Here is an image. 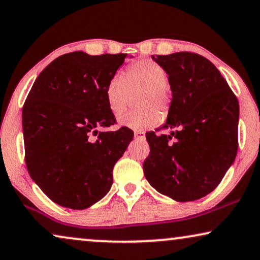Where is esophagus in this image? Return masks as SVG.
Listing matches in <instances>:
<instances>
[{
	"label": "esophagus",
	"instance_id": "esophagus-1",
	"mask_svg": "<svg viewBox=\"0 0 260 260\" xmlns=\"http://www.w3.org/2000/svg\"><path fill=\"white\" fill-rule=\"evenodd\" d=\"M135 138H137V140H145V133H143V131H135Z\"/></svg>",
	"mask_w": 260,
	"mask_h": 260
}]
</instances>
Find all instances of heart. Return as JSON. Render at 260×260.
<instances>
[{
	"mask_svg": "<svg viewBox=\"0 0 260 260\" xmlns=\"http://www.w3.org/2000/svg\"><path fill=\"white\" fill-rule=\"evenodd\" d=\"M168 74L166 70L152 60H140L131 65L126 74L116 73L110 78L105 87V97L113 115H119L129 104L131 93L142 91L137 98L141 109L120 116V125L135 130L154 126L161 120V113L170 108V95L167 91ZM157 107L159 109H155Z\"/></svg>",
	"mask_w": 260,
	"mask_h": 260,
	"instance_id": "1",
	"label": "heart"
}]
</instances>
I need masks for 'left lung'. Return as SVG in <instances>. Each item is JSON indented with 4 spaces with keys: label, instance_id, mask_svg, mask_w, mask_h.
I'll return each mask as SVG.
<instances>
[{
    "label": "left lung",
    "instance_id": "left-lung-1",
    "mask_svg": "<svg viewBox=\"0 0 260 260\" xmlns=\"http://www.w3.org/2000/svg\"><path fill=\"white\" fill-rule=\"evenodd\" d=\"M151 58L168 74L173 98L161 129L173 131L147 134L145 179L173 200H198L215 189L236 159L239 103L205 56L177 52Z\"/></svg>",
    "mask_w": 260,
    "mask_h": 260
}]
</instances>
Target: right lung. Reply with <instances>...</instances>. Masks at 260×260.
<instances>
[{
  "label": "right lung",
  "mask_w": 260,
  "mask_h": 260,
  "mask_svg": "<svg viewBox=\"0 0 260 260\" xmlns=\"http://www.w3.org/2000/svg\"><path fill=\"white\" fill-rule=\"evenodd\" d=\"M126 58L80 51L60 55L39 74L24 102L28 173L62 207L85 209L104 198L113 167L133 141L126 126L98 131L116 123L105 87Z\"/></svg>",
  "instance_id": "right-lung-1"
}]
</instances>
